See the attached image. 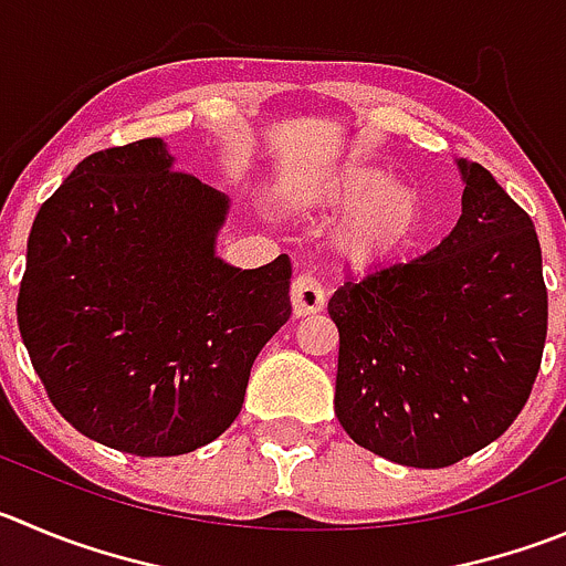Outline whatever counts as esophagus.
I'll return each instance as SVG.
<instances>
[{
    "label": "esophagus",
    "mask_w": 566,
    "mask_h": 566,
    "mask_svg": "<svg viewBox=\"0 0 566 566\" xmlns=\"http://www.w3.org/2000/svg\"><path fill=\"white\" fill-rule=\"evenodd\" d=\"M290 301H293V315L295 318H307L324 310L326 293L321 287L318 279H313L310 273H298L290 284Z\"/></svg>",
    "instance_id": "obj_1"
}]
</instances>
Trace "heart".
Listing matches in <instances>:
<instances>
[{"mask_svg": "<svg viewBox=\"0 0 566 566\" xmlns=\"http://www.w3.org/2000/svg\"><path fill=\"white\" fill-rule=\"evenodd\" d=\"M287 200L304 211L346 209L332 231V245L357 271L402 256L427 220V198L419 184L394 178L371 161L337 164L301 178L287 189Z\"/></svg>", "mask_w": 566, "mask_h": 566, "instance_id": "heart-1", "label": "heart"}]
</instances>
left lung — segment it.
<instances>
[{
  "instance_id": "left-lung-1",
  "label": "left lung",
  "mask_w": 566,
  "mask_h": 566,
  "mask_svg": "<svg viewBox=\"0 0 566 566\" xmlns=\"http://www.w3.org/2000/svg\"><path fill=\"white\" fill-rule=\"evenodd\" d=\"M455 164L461 218L441 245L329 298L337 421L368 452L416 469L452 467L503 436L547 337L533 220L485 167Z\"/></svg>"
}]
</instances>
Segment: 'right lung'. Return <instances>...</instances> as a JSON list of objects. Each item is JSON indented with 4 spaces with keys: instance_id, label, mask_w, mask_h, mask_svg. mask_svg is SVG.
<instances>
[{
    "instance_id": "1",
    "label": "right lung",
    "mask_w": 566,
    "mask_h": 566,
    "mask_svg": "<svg viewBox=\"0 0 566 566\" xmlns=\"http://www.w3.org/2000/svg\"><path fill=\"white\" fill-rule=\"evenodd\" d=\"M231 200L164 139L92 153L35 214L19 332L57 413L139 458L195 452L240 416L256 355L290 318L287 253L218 256Z\"/></svg>"
}]
</instances>
